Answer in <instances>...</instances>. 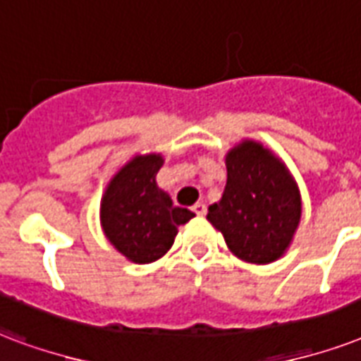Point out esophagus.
<instances>
[{"label": "esophagus", "mask_w": 361, "mask_h": 361, "mask_svg": "<svg viewBox=\"0 0 361 361\" xmlns=\"http://www.w3.org/2000/svg\"><path fill=\"white\" fill-rule=\"evenodd\" d=\"M192 212H195L197 216H204V214H206V204H204V202H197V204L192 206Z\"/></svg>", "instance_id": "34e87169"}]
</instances>
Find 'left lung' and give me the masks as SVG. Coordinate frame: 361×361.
I'll return each instance as SVG.
<instances>
[{
    "instance_id": "8db88e82",
    "label": "left lung",
    "mask_w": 361,
    "mask_h": 361,
    "mask_svg": "<svg viewBox=\"0 0 361 361\" xmlns=\"http://www.w3.org/2000/svg\"><path fill=\"white\" fill-rule=\"evenodd\" d=\"M227 185L208 208V221L221 231L238 259L255 265L284 255L301 221V192L290 170L272 151L244 140L225 155Z\"/></svg>"
}]
</instances>
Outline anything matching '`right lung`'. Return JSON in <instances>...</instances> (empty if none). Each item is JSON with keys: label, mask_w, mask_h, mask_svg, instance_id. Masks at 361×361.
Returning <instances> with one entry per match:
<instances>
[{"label": "right lung", "mask_w": 361, "mask_h": 361, "mask_svg": "<svg viewBox=\"0 0 361 361\" xmlns=\"http://www.w3.org/2000/svg\"><path fill=\"white\" fill-rule=\"evenodd\" d=\"M159 153L136 155L107 183L102 197L100 221L104 235L117 252L134 263H151L174 244L178 227L192 212L172 204L155 181L161 170Z\"/></svg>", "instance_id": "obj_1"}]
</instances>
